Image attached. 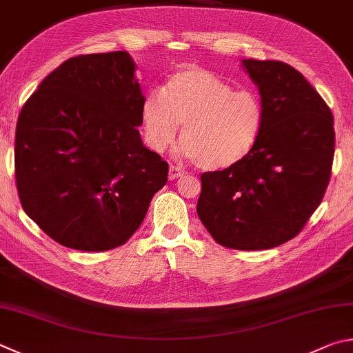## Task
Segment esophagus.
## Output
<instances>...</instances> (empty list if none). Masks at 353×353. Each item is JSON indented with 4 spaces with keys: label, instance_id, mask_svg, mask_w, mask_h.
Listing matches in <instances>:
<instances>
[{
    "label": "esophagus",
    "instance_id": "esophagus-1",
    "mask_svg": "<svg viewBox=\"0 0 353 353\" xmlns=\"http://www.w3.org/2000/svg\"><path fill=\"white\" fill-rule=\"evenodd\" d=\"M183 175H186V170H184L183 167L175 165V164L170 165V169H169V180H176V178H180Z\"/></svg>",
    "mask_w": 353,
    "mask_h": 353
}]
</instances>
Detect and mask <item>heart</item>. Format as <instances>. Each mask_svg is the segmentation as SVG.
I'll list each match as a JSON object with an SVG mask.
<instances>
[{
  "instance_id": "b5f03b06",
  "label": "heart",
  "mask_w": 353,
  "mask_h": 353,
  "mask_svg": "<svg viewBox=\"0 0 353 353\" xmlns=\"http://www.w3.org/2000/svg\"><path fill=\"white\" fill-rule=\"evenodd\" d=\"M265 123L261 96L234 90L217 74L184 66L142 103V127L154 152L170 147L181 130V150L203 170L239 164L256 147Z\"/></svg>"
}]
</instances>
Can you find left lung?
Segmentation results:
<instances>
[{"mask_svg":"<svg viewBox=\"0 0 353 353\" xmlns=\"http://www.w3.org/2000/svg\"><path fill=\"white\" fill-rule=\"evenodd\" d=\"M265 108L261 138L239 164L201 173L196 212L225 248L270 250L298 236L329 186L335 130L324 99L283 61H242Z\"/></svg>","mask_w":353,"mask_h":353,"instance_id":"left-lung-1","label":"left lung"}]
</instances>
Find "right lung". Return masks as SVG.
Segmentation results:
<instances>
[{
    "instance_id": "1",
    "label": "right lung",
    "mask_w": 353,
    "mask_h": 353,
    "mask_svg": "<svg viewBox=\"0 0 353 353\" xmlns=\"http://www.w3.org/2000/svg\"><path fill=\"white\" fill-rule=\"evenodd\" d=\"M125 51L71 57L23 105L15 130L21 206L66 248L127 242L169 164L141 141L144 96Z\"/></svg>"
}]
</instances>
